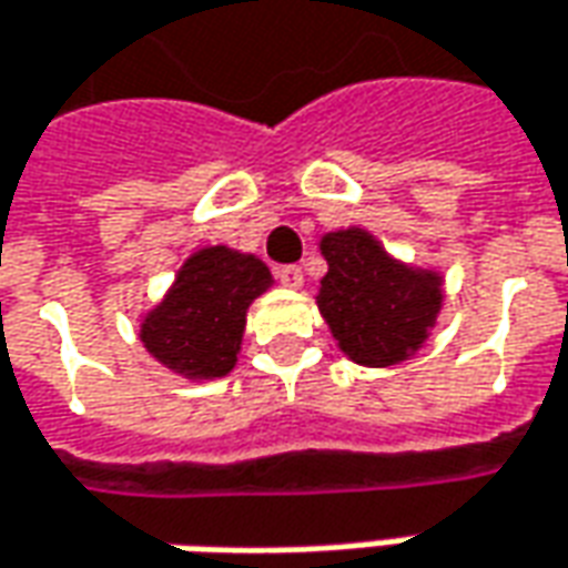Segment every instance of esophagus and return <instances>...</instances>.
Here are the masks:
<instances>
[{"mask_svg":"<svg viewBox=\"0 0 568 568\" xmlns=\"http://www.w3.org/2000/svg\"><path fill=\"white\" fill-rule=\"evenodd\" d=\"M276 276H280V283L288 285V288H301L304 285V270L295 267V264H288V267L276 270Z\"/></svg>","mask_w":568,"mask_h":568,"instance_id":"1","label":"esophagus"}]
</instances>
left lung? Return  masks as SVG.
Listing matches in <instances>:
<instances>
[{"instance_id": "left-lung-1", "label": "left lung", "mask_w": 568, "mask_h": 568, "mask_svg": "<svg viewBox=\"0 0 568 568\" xmlns=\"http://www.w3.org/2000/svg\"><path fill=\"white\" fill-rule=\"evenodd\" d=\"M326 276L316 307L342 354L361 366H395L429 342L445 304V276L407 264L364 226L320 239Z\"/></svg>"}]
</instances>
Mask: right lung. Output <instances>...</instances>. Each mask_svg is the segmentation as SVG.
Wrapping results in <instances>:
<instances>
[{
	"instance_id": "obj_1",
	"label": "right lung",
	"mask_w": 568,
	"mask_h": 568,
	"mask_svg": "<svg viewBox=\"0 0 568 568\" xmlns=\"http://www.w3.org/2000/svg\"><path fill=\"white\" fill-rule=\"evenodd\" d=\"M270 285L257 254L204 245L183 261L164 298L139 316V342L183 379H223L239 361L248 307Z\"/></svg>"
}]
</instances>
